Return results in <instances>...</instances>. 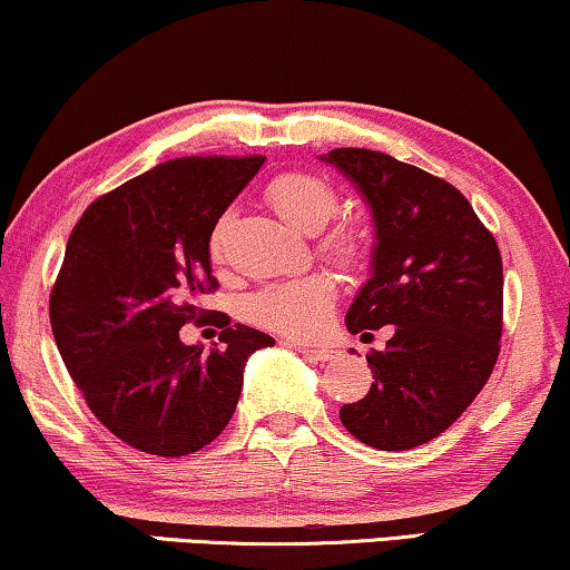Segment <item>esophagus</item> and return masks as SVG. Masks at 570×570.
I'll list each match as a JSON object with an SVG mask.
<instances>
[{
	"instance_id": "1",
	"label": "esophagus",
	"mask_w": 570,
	"mask_h": 570,
	"mask_svg": "<svg viewBox=\"0 0 570 570\" xmlns=\"http://www.w3.org/2000/svg\"><path fill=\"white\" fill-rule=\"evenodd\" d=\"M298 353L311 357V361L324 363V361H332V357L337 355V350H332V347H314V345H298Z\"/></svg>"
}]
</instances>
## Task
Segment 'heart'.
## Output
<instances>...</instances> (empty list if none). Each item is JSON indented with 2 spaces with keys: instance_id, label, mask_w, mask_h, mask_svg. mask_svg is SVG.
Returning <instances> with one entry per match:
<instances>
[{
  "instance_id": "1",
  "label": "heart",
  "mask_w": 570,
  "mask_h": 570,
  "mask_svg": "<svg viewBox=\"0 0 570 570\" xmlns=\"http://www.w3.org/2000/svg\"><path fill=\"white\" fill-rule=\"evenodd\" d=\"M267 202L275 213L303 233H315L318 248L334 259L347 262L355 256V240L347 230H322L337 213V191L324 178L311 174H283L267 184ZM228 215L220 217L209 236V256L223 259ZM337 285L326 272H306L267 283L246 298V318L262 330L287 334V337H316L332 318Z\"/></svg>"
}]
</instances>
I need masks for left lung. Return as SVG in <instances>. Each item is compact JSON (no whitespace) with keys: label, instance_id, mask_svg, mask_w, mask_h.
Wrapping results in <instances>:
<instances>
[{"label":"left lung","instance_id":"left-lung-1","mask_svg":"<svg viewBox=\"0 0 570 570\" xmlns=\"http://www.w3.org/2000/svg\"><path fill=\"white\" fill-rule=\"evenodd\" d=\"M357 184L376 220L373 275L350 306L347 330L394 324L371 350L373 384L342 404L357 441L407 451L433 441L482 392L501 353L503 262L462 191L386 153L337 147L324 158Z\"/></svg>","mask_w":570,"mask_h":570}]
</instances>
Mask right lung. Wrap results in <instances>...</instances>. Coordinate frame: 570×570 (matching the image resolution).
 I'll return each mask as SVG.
<instances>
[{"instance_id":"add662e5","label":"right lung","mask_w":570,"mask_h":570,"mask_svg":"<svg viewBox=\"0 0 570 570\" xmlns=\"http://www.w3.org/2000/svg\"><path fill=\"white\" fill-rule=\"evenodd\" d=\"M262 155L160 163L98 197L77 220L49 314L69 376L92 415L131 449L186 456L213 443L236 410L244 365L269 334L213 314L222 345L184 346L194 298L217 291L209 236Z\"/></svg>"}]
</instances>
